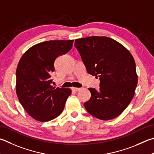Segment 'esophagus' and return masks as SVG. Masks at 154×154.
I'll list each match as a JSON object with an SVG mask.
<instances>
[{
	"instance_id": "obj_1",
	"label": "esophagus",
	"mask_w": 154,
	"mask_h": 154,
	"mask_svg": "<svg viewBox=\"0 0 154 154\" xmlns=\"http://www.w3.org/2000/svg\"><path fill=\"white\" fill-rule=\"evenodd\" d=\"M71 89H72V90L74 91H78L81 89V88H72Z\"/></svg>"
}]
</instances>
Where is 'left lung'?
<instances>
[{
  "label": "left lung",
  "mask_w": 154,
  "mask_h": 154,
  "mask_svg": "<svg viewBox=\"0 0 154 154\" xmlns=\"http://www.w3.org/2000/svg\"><path fill=\"white\" fill-rule=\"evenodd\" d=\"M75 42L87 71L100 80L99 90L88 89L91 97L84 103L86 110L100 120L116 118L130 104L137 85L132 54L121 44L105 36Z\"/></svg>",
  "instance_id": "obj_1"
}]
</instances>
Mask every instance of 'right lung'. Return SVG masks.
<instances>
[{
    "label": "right lung",
    "instance_id": "1",
    "mask_svg": "<svg viewBox=\"0 0 154 154\" xmlns=\"http://www.w3.org/2000/svg\"><path fill=\"white\" fill-rule=\"evenodd\" d=\"M74 40H50L35 44L19 60L16 71V93L27 114L47 122L62 113L71 89L53 88L51 74L58 57L72 48Z\"/></svg>",
    "mask_w": 154,
    "mask_h": 154
}]
</instances>
